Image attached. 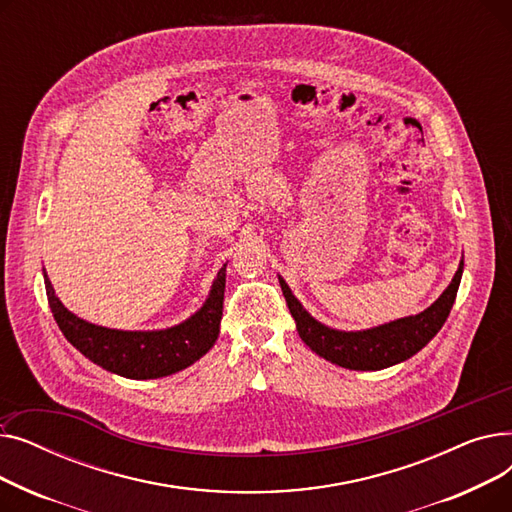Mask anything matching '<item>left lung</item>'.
Returning <instances> with one entry per match:
<instances>
[{
  "instance_id": "8db88e82",
  "label": "left lung",
  "mask_w": 512,
  "mask_h": 512,
  "mask_svg": "<svg viewBox=\"0 0 512 512\" xmlns=\"http://www.w3.org/2000/svg\"><path fill=\"white\" fill-rule=\"evenodd\" d=\"M463 276V261L456 270L448 288L440 294V299L429 305L419 315L402 317L390 324L363 330V332H340L319 324L315 317H311L305 307L294 297L288 284L280 278V286L284 292V299L288 309L297 321V330L303 342L311 348L313 353L324 357L346 369L357 371H378L400 361L411 359L415 353L432 340L452 309L456 299V290H459Z\"/></svg>"
}]
</instances>
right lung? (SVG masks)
Returning a JSON list of instances; mask_svg holds the SVG:
<instances>
[{"mask_svg": "<svg viewBox=\"0 0 512 512\" xmlns=\"http://www.w3.org/2000/svg\"><path fill=\"white\" fill-rule=\"evenodd\" d=\"M45 278L47 301L66 340L95 365L130 380L172 375L201 359L218 340L224 309L226 265L211 284L205 305L182 324L155 332H124L89 324L70 313Z\"/></svg>", "mask_w": 512, "mask_h": 512, "instance_id": "right-lung-1", "label": "right lung"}]
</instances>
